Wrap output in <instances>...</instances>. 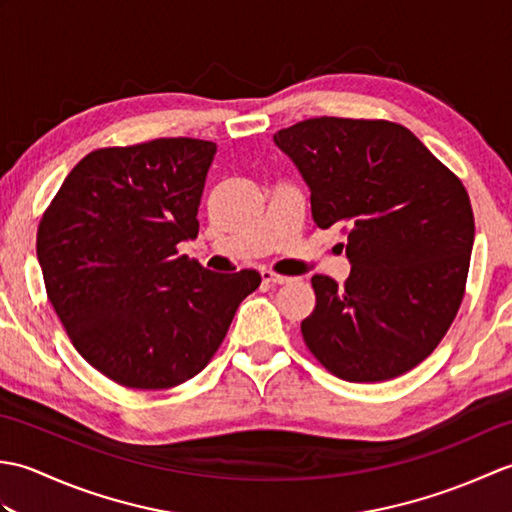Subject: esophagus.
Returning a JSON list of instances; mask_svg holds the SVG:
<instances>
[{
    "label": "esophagus",
    "instance_id": "esophagus-1",
    "mask_svg": "<svg viewBox=\"0 0 512 512\" xmlns=\"http://www.w3.org/2000/svg\"><path fill=\"white\" fill-rule=\"evenodd\" d=\"M262 279H264V281H268V284H275V286L290 284V281H292V277L277 275V273H273V270H262Z\"/></svg>",
    "mask_w": 512,
    "mask_h": 512
}]
</instances>
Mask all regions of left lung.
<instances>
[{"instance_id":"8db88e82","label":"left lung","mask_w":512,"mask_h":512,"mask_svg":"<svg viewBox=\"0 0 512 512\" xmlns=\"http://www.w3.org/2000/svg\"><path fill=\"white\" fill-rule=\"evenodd\" d=\"M273 138L308 184L314 224L347 233L345 286L312 277L308 350L350 383L409 372L436 350L464 297L475 237L464 184L389 121L321 116Z\"/></svg>"}]
</instances>
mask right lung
Listing matches in <instances>:
<instances>
[{
    "label": "right lung",
    "mask_w": 512,
    "mask_h": 512,
    "mask_svg": "<svg viewBox=\"0 0 512 512\" xmlns=\"http://www.w3.org/2000/svg\"><path fill=\"white\" fill-rule=\"evenodd\" d=\"M215 143L156 138L96 149L43 213L46 292L85 361L129 389L193 378L222 345L257 270L220 275L178 253L198 237Z\"/></svg>",
    "instance_id": "1"
}]
</instances>
